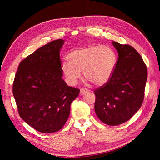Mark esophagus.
<instances>
[{
	"mask_svg": "<svg viewBox=\"0 0 160 160\" xmlns=\"http://www.w3.org/2000/svg\"><path fill=\"white\" fill-rule=\"evenodd\" d=\"M89 91V90L88 89H86V88H81V91H80V94H81V95H83V94H85V93H88Z\"/></svg>",
	"mask_w": 160,
	"mask_h": 160,
	"instance_id": "obj_1",
	"label": "esophagus"
}]
</instances>
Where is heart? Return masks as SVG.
Masks as SVG:
<instances>
[{"label":"heart","mask_w":160,"mask_h":160,"mask_svg":"<svg viewBox=\"0 0 160 160\" xmlns=\"http://www.w3.org/2000/svg\"><path fill=\"white\" fill-rule=\"evenodd\" d=\"M69 61H64L62 69L67 80L75 84L83 71L85 78L94 85H103L110 80L115 69L116 55L108 45H91L71 52Z\"/></svg>","instance_id":"b5f03b06"}]
</instances>
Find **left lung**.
<instances>
[{
	"label": "left lung",
	"mask_w": 160,
	"mask_h": 160,
	"mask_svg": "<svg viewBox=\"0 0 160 160\" xmlns=\"http://www.w3.org/2000/svg\"><path fill=\"white\" fill-rule=\"evenodd\" d=\"M112 44L119 57L110 80L94 91L95 111L104 123L118 125L132 118L142 106L148 69L133 47L115 41Z\"/></svg>",
	"instance_id": "1"
}]
</instances>
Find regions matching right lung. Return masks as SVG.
<instances>
[{
    "instance_id": "add662e5",
    "label": "right lung",
    "mask_w": 160,
    "mask_h": 160,
    "mask_svg": "<svg viewBox=\"0 0 160 160\" xmlns=\"http://www.w3.org/2000/svg\"><path fill=\"white\" fill-rule=\"evenodd\" d=\"M63 43L58 39L38 49L20 62L14 77L12 93L18 114L41 133H54L64 126L80 91L62 79L59 52Z\"/></svg>"
}]
</instances>
